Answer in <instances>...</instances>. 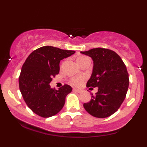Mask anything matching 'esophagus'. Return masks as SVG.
<instances>
[{
	"mask_svg": "<svg viewBox=\"0 0 147 147\" xmlns=\"http://www.w3.org/2000/svg\"><path fill=\"white\" fill-rule=\"evenodd\" d=\"M73 90L75 91V92H82V90H80V89H78V88H73Z\"/></svg>",
	"mask_w": 147,
	"mask_h": 147,
	"instance_id": "34e87169",
	"label": "esophagus"
}]
</instances>
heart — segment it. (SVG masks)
Returning <instances> with one entry per match:
<instances>
[{"mask_svg":"<svg viewBox=\"0 0 147 147\" xmlns=\"http://www.w3.org/2000/svg\"><path fill=\"white\" fill-rule=\"evenodd\" d=\"M77 63H78L79 65H80L81 64L84 63V62H86L88 61H90V59H89L88 57H85V56H81L77 58ZM84 80V77H82V76H78V77H72V78H70L69 79V82H70V84L74 86H79L83 83Z\"/></svg>","mask_w":147,"mask_h":147,"instance_id":"1","label":"heart"}]
</instances>
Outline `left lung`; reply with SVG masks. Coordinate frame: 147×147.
I'll return each mask as SVG.
<instances>
[{
    "label": "left lung",
    "mask_w": 147,
    "mask_h": 147,
    "mask_svg": "<svg viewBox=\"0 0 147 147\" xmlns=\"http://www.w3.org/2000/svg\"><path fill=\"white\" fill-rule=\"evenodd\" d=\"M81 53L90 57L94 63L86 86L98 87V92L92 95L90 102L84 104V109L95 117H109L119 109L126 97L129 85L126 65L115 52L107 48H93Z\"/></svg>",
    "instance_id": "1"
}]
</instances>
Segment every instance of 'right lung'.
<instances>
[{
	"label": "right lung",
	"mask_w": 147,
	"mask_h": 147,
	"mask_svg": "<svg viewBox=\"0 0 147 147\" xmlns=\"http://www.w3.org/2000/svg\"><path fill=\"white\" fill-rule=\"evenodd\" d=\"M75 52L48 45L34 50L26 59L18 79L19 88L26 104L35 114L50 117L63 109L72 87L64 84L57 90L49 84L59 72L60 61Z\"/></svg>",
	"instance_id": "obj_1"
}]
</instances>
